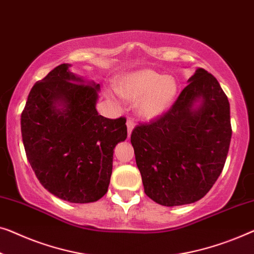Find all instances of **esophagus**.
Segmentation results:
<instances>
[{
  "label": "esophagus",
  "instance_id": "obj_1",
  "mask_svg": "<svg viewBox=\"0 0 254 254\" xmlns=\"http://www.w3.org/2000/svg\"><path fill=\"white\" fill-rule=\"evenodd\" d=\"M126 125H127V134H128V136H130L131 131H133L134 127H135V124L131 120H127Z\"/></svg>",
  "mask_w": 254,
  "mask_h": 254
}]
</instances>
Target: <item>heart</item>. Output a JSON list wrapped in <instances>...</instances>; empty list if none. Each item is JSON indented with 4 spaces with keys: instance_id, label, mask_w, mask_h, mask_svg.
I'll return each mask as SVG.
<instances>
[{
    "instance_id": "obj_1",
    "label": "heart",
    "mask_w": 254,
    "mask_h": 254,
    "mask_svg": "<svg viewBox=\"0 0 254 254\" xmlns=\"http://www.w3.org/2000/svg\"><path fill=\"white\" fill-rule=\"evenodd\" d=\"M117 93L125 100L136 102V111L142 119L153 120L171 109L178 96L179 83L172 75L141 68L124 75Z\"/></svg>"
}]
</instances>
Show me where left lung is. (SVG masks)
Masks as SVG:
<instances>
[{"mask_svg":"<svg viewBox=\"0 0 254 254\" xmlns=\"http://www.w3.org/2000/svg\"><path fill=\"white\" fill-rule=\"evenodd\" d=\"M230 139L229 101L198 67L170 111L131 133L145 194L170 207L201 199L221 174Z\"/></svg>","mask_w":254,"mask_h":254,"instance_id":"obj_1","label":"left lung"}]
</instances>
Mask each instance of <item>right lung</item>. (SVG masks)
I'll list each match as a JSON object with an SVG mask.
<instances>
[{
	"instance_id": "1",
	"label": "right lung",
	"mask_w": 254,
	"mask_h": 254,
	"mask_svg": "<svg viewBox=\"0 0 254 254\" xmlns=\"http://www.w3.org/2000/svg\"><path fill=\"white\" fill-rule=\"evenodd\" d=\"M61 64L36 82L21 113L27 159L45 189L69 203H93L108 191L126 119L98 115L100 83Z\"/></svg>"
}]
</instances>
